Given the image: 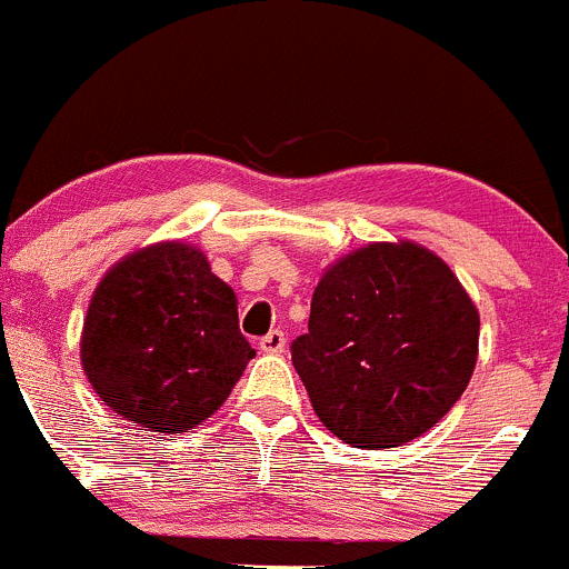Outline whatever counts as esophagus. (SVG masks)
<instances>
[{
    "instance_id": "1",
    "label": "esophagus",
    "mask_w": 569,
    "mask_h": 569,
    "mask_svg": "<svg viewBox=\"0 0 569 569\" xmlns=\"http://www.w3.org/2000/svg\"><path fill=\"white\" fill-rule=\"evenodd\" d=\"M258 348L263 350V353H283V348H286V333H283V331H269L267 337L260 339Z\"/></svg>"
}]
</instances>
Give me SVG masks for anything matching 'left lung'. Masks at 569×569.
<instances>
[{"instance_id": "obj_1", "label": "left lung", "mask_w": 569, "mask_h": 569, "mask_svg": "<svg viewBox=\"0 0 569 569\" xmlns=\"http://www.w3.org/2000/svg\"><path fill=\"white\" fill-rule=\"evenodd\" d=\"M477 345L480 311L446 260L416 241H376L322 272L291 362L339 440L392 449L452 410Z\"/></svg>"}]
</instances>
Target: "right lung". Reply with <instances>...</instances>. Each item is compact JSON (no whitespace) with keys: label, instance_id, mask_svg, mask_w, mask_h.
Masks as SVG:
<instances>
[{"label":"right lung","instance_id":"add662e5","mask_svg":"<svg viewBox=\"0 0 569 569\" xmlns=\"http://www.w3.org/2000/svg\"><path fill=\"white\" fill-rule=\"evenodd\" d=\"M254 357L238 331L236 291L188 241L120 258L94 289L81 365L109 410L151 432L199 427Z\"/></svg>","mask_w":569,"mask_h":569}]
</instances>
